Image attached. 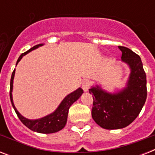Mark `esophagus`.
I'll use <instances>...</instances> for the list:
<instances>
[{
	"instance_id": "1",
	"label": "esophagus",
	"mask_w": 155,
	"mask_h": 155,
	"mask_svg": "<svg viewBox=\"0 0 155 155\" xmlns=\"http://www.w3.org/2000/svg\"><path fill=\"white\" fill-rule=\"evenodd\" d=\"M90 87V83L88 80H84L82 82V88L84 92H87Z\"/></svg>"
}]
</instances>
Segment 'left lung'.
<instances>
[{
    "label": "left lung",
    "instance_id": "8db88e82",
    "mask_svg": "<svg viewBox=\"0 0 155 155\" xmlns=\"http://www.w3.org/2000/svg\"><path fill=\"white\" fill-rule=\"evenodd\" d=\"M121 61L130 69L126 85L121 90L108 92L100 85L89 89L93 97L92 117L95 122L106 130L122 129L137 118L147 100V75L139 55L125 47Z\"/></svg>",
    "mask_w": 155,
    "mask_h": 155
}]
</instances>
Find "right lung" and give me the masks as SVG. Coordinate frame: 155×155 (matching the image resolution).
Wrapping results in <instances>:
<instances>
[{"label":"right lung","mask_w":155,"mask_h":155,"mask_svg":"<svg viewBox=\"0 0 155 155\" xmlns=\"http://www.w3.org/2000/svg\"><path fill=\"white\" fill-rule=\"evenodd\" d=\"M43 46V44H38L30 50H28L25 53L21 54L19 58H18L16 66L19 63V61L22 58L24 55L29 52L32 51L34 50L37 49L39 47ZM14 75H15V69L12 73V76H11L10 80V90H9V96H10V101L12 103L14 110H15L18 118L20 119L21 121L24 124L27 128L32 131L37 133H41V134H52V133H56L59 131V130H63L64 126L66 125L67 120H68V111L70 108L71 105L74 102L77 101L81 95L84 93L82 88L79 87L78 89L74 91L73 92L68 94L64 99L62 101L58 108H56L55 110L54 111L53 113L49 114V115L45 116L43 117L39 118V119H35V120H30L27 118L24 117L22 115H21L20 113L17 110L13 101V79H14Z\"/></svg>","instance_id":"add662e5"}]
</instances>
